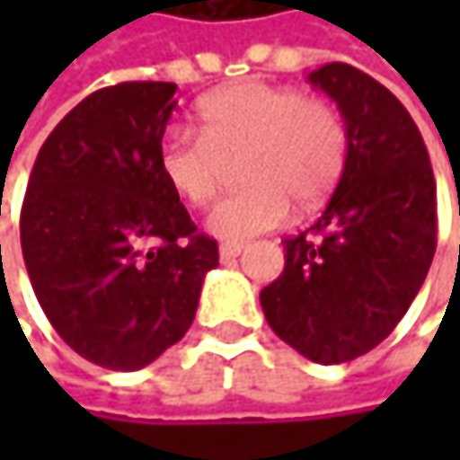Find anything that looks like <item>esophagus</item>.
<instances>
[{
    "label": "esophagus",
    "instance_id": "34e87169",
    "mask_svg": "<svg viewBox=\"0 0 460 460\" xmlns=\"http://www.w3.org/2000/svg\"><path fill=\"white\" fill-rule=\"evenodd\" d=\"M221 258L224 261H229V258H236V255H242L244 252V244H221Z\"/></svg>",
    "mask_w": 460,
    "mask_h": 460
}]
</instances>
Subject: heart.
<instances>
[{
	"mask_svg": "<svg viewBox=\"0 0 460 460\" xmlns=\"http://www.w3.org/2000/svg\"><path fill=\"white\" fill-rule=\"evenodd\" d=\"M197 136L167 130L156 146L162 181L191 208L210 205L239 162L244 189L226 197L208 229L226 242H247L288 221L293 205L312 213L335 191L349 162L341 111L301 90L239 82L197 103Z\"/></svg>",
	"mask_w": 460,
	"mask_h": 460,
	"instance_id": "b5f03b06",
	"label": "heart"
}]
</instances>
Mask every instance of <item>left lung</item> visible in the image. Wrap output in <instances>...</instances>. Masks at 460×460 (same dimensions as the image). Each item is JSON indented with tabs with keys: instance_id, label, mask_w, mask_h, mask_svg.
I'll use <instances>...</instances> for the list:
<instances>
[{
	"instance_id": "obj_1",
	"label": "left lung",
	"mask_w": 460,
	"mask_h": 460,
	"mask_svg": "<svg viewBox=\"0 0 460 460\" xmlns=\"http://www.w3.org/2000/svg\"><path fill=\"white\" fill-rule=\"evenodd\" d=\"M306 79L335 101L349 162L320 221L282 242L285 271L261 290V306L298 354L341 365L376 349L411 309L437 250V186L413 117L381 82L349 63Z\"/></svg>"
}]
</instances>
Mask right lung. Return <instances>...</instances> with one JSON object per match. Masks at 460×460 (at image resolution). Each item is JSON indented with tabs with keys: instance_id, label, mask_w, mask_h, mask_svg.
<instances>
[{
	"instance_id": "right-lung-1",
	"label": "right lung",
	"mask_w": 460,
	"mask_h": 460,
	"mask_svg": "<svg viewBox=\"0 0 460 460\" xmlns=\"http://www.w3.org/2000/svg\"><path fill=\"white\" fill-rule=\"evenodd\" d=\"M172 82L87 95L34 162L21 247L58 335L106 370H140L191 327L216 239L197 234L156 167Z\"/></svg>"
}]
</instances>
